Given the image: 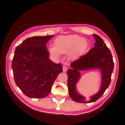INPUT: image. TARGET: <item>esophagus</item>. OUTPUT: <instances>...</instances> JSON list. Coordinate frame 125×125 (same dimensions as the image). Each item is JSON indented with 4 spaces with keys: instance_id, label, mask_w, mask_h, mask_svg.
I'll return each mask as SVG.
<instances>
[{
    "instance_id": "34e87169",
    "label": "esophagus",
    "mask_w": 125,
    "mask_h": 125,
    "mask_svg": "<svg viewBox=\"0 0 125 125\" xmlns=\"http://www.w3.org/2000/svg\"><path fill=\"white\" fill-rule=\"evenodd\" d=\"M62 69H63V72H65L67 71L68 68H67V67H66L65 65H64V66H63Z\"/></svg>"
}]
</instances>
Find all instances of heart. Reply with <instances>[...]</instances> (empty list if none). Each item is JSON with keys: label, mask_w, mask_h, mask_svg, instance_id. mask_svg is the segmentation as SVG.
I'll return each mask as SVG.
<instances>
[{"label": "heart", "mask_w": 125, "mask_h": 125, "mask_svg": "<svg viewBox=\"0 0 125 125\" xmlns=\"http://www.w3.org/2000/svg\"><path fill=\"white\" fill-rule=\"evenodd\" d=\"M88 46L87 40L79 35L60 36L55 39L54 47H49V51L56 56H59L60 53H66L70 52V57H76L83 53Z\"/></svg>", "instance_id": "heart-1"}]
</instances>
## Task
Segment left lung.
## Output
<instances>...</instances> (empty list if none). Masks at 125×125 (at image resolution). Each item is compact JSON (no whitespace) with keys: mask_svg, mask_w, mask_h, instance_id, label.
I'll return each instance as SVG.
<instances>
[{"mask_svg":"<svg viewBox=\"0 0 125 125\" xmlns=\"http://www.w3.org/2000/svg\"><path fill=\"white\" fill-rule=\"evenodd\" d=\"M95 42L94 47L86 54L81 56L71 63L72 69L67 72L68 91L71 98L80 103H90L98 100L108 88L114 69V62L110 49L98 35L94 34ZM98 68L102 73V85L99 93L91 98L89 102H85L75 90V84L80 77L79 70Z\"/></svg>","mask_w":125,"mask_h":125,"instance_id":"1","label":"left lung"}]
</instances>
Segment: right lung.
Instances as JSON below:
<instances>
[{
    "label": "right lung",
    "mask_w": 125,
    "mask_h": 125,
    "mask_svg": "<svg viewBox=\"0 0 125 125\" xmlns=\"http://www.w3.org/2000/svg\"><path fill=\"white\" fill-rule=\"evenodd\" d=\"M53 36L29 37L15 49L12 61L15 81L30 98L47 97L56 78L62 72V64H55L49 59L45 45Z\"/></svg>",
    "instance_id": "add662e5"
}]
</instances>
